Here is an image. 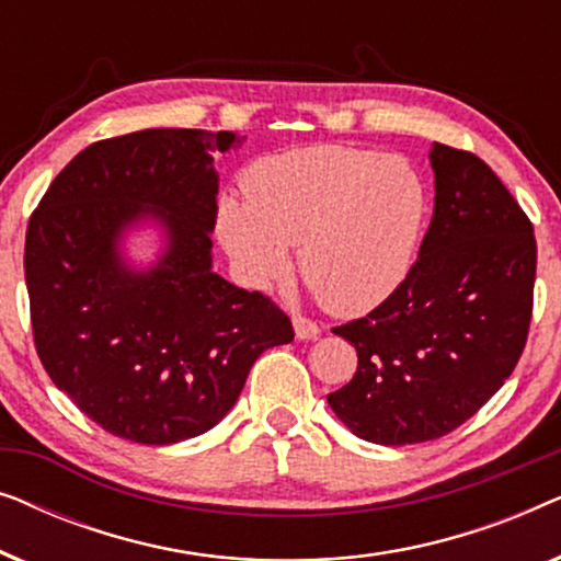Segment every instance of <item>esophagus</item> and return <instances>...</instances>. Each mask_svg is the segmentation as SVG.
Instances as JSON below:
<instances>
[{
    "mask_svg": "<svg viewBox=\"0 0 561 561\" xmlns=\"http://www.w3.org/2000/svg\"><path fill=\"white\" fill-rule=\"evenodd\" d=\"M294 332H296V340H317V336L321 334V329L306 317H298V313H294Z\"/></svg>",
    "mask_w": 561,
    "mask_h": 561,
    "instance_id": "34e87169",
    "label": "esophagus"
}]
</instances>
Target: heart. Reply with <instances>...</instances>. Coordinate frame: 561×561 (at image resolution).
Returning <instances> with one entry per match:
<instances>
[{"label":"heart","instance_id":"1","mask_svg":"<svg viewBox=\"0 0 561 561\" xmlns=\"http://www.w3.org/2000/svg\"><path fill=\"white\" fill-rule=\"evenodd\" d=\"M426 217V191L405 158L319 145L255 163L244 202L219 209V240L244 278L263 288L298 273L334 313H363L409 275Z\"/></svg>","mask_w":561,"mask_h":561}]
</instances>
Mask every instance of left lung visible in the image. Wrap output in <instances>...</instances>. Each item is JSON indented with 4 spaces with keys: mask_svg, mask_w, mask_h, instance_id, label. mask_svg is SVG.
<instances>
[{
    "mask_svg": "<svg viewBox=\"0 0 561 561\" xmlns=\"http://www.w3.org/2000/svg\"><path fill=\"white\" fill-rule=\"evenodd\" d=\"M434 217L405 280L336 327L357 373L327 396L359 439L386 447L455 432L516 367L531 324V221L478 156L434 142Z\"/></svg>",
    "mask_w": 561,
    "mask_h": 561,
    "instance_id": "1",
    "label": "left lung"
}]
</instances>
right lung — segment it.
I'll return each instance as SVG.
<instances>
[{"label":"right lung","instance_id":"add662e5","mask_svg":"<svg viewBox=\"0 0 561 561\" xmlns=\"http://www.w3.org/2000/svg\"><path fill=\"white\" fill-rule=\"evenodd\" d=\"M244 137L156 127L81 150L27 225L25 280L41 363L119 439L165 447L232 411L250 367L294 340L257 290L214 273L219 173ZM151 234L137 261L128 244Z\"/></svg>","mask_w":561,"mask_h":561}]
</instances>
